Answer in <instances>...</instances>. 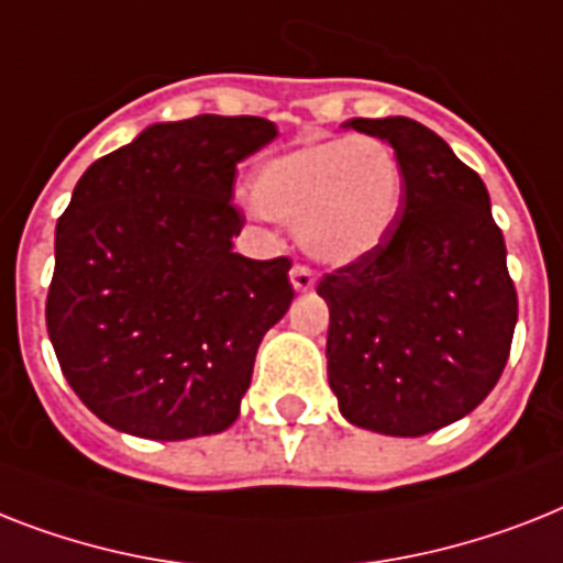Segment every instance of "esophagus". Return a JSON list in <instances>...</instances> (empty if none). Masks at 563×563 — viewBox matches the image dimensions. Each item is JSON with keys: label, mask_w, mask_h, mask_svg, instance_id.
<instances>
[{"label": "esophagus", "mask_w": 563, "mask_h": 563, "mask_svg": "<svg viewBox=\"0 0 563 563\" xmlns=\"http://www.w3.org/2000/svg\"><path fill=\"white\" fill-rule=\"evenodd\" d=\"M291 286H295V291H312L314 289V272H312V268L303 266V263L291 266Z\"/></svg>", "instance_id": "1"}]
</instances>
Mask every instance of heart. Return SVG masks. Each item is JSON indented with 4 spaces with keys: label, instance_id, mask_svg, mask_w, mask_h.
Returning <instances> with one entry per match:
<instances>
[{
    "label": "heart",
    "instance_id": "b5f03b06",
    "mask_svg": "<svg viewBox=\"0 0 563 563\" xmlns=\"http://www.w3.org/2000/svg\"><path fill=\"white\" fill-rule=\"evenodd\" d=\"M254 199L266 217L297 225L306 254L344 266L393 234L405 173L390 144L373 135L312 141L263 164Z\"/></svg>",
    "mask_w": 563,
    "mask_h": 563
}]
</instances>
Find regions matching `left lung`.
<instances>
[{"instance_id":"left-lung-1","label":"left lung","mask_w":563,"mask_h":563,"mask_svg":"<svg viewBox=\"0 0 563 563\" xmlns=\"http://www.w3.org/2000/svg\"><path fill=\"white\" fill-rule=\"evenodd\" d=\"M405 173L399 222L318 283L329 387L346 422L422 437L472 413L509 361L518 291L483 178L410 118H353Z\"/></svg>"}]
</instances>
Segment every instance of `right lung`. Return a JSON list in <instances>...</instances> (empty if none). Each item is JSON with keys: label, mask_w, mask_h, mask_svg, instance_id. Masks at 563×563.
<instances>
[{"label": "right lung", "mask_w": 563, "mask_h": 563, "mask_svg": "<svg viewBox=\"0 0 563 563\" xmlns=\"http://www.w3.org/2000/svg\"><path fill=\"white\" fill-rule=\"evenodd\" d=\"M277 135L254 115L153 123L80 176L57 219L45 327L91 413L144 440L225 431L257 346L289 309V257L234 251L236 164Z\"/></svg>", "instance_id": "add662e5"}]
</instances>
